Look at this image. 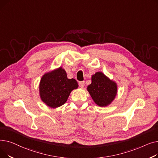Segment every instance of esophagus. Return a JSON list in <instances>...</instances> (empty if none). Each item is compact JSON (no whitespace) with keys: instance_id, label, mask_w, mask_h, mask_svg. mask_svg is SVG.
<instances>
[{"instance_id":"1","label":"esophagus","mask_w":158,"mask_h":158,"mask_svg":"<svg viewBox=\"0 0 158 158\" xmlns=\"http://www.w3.org/2000/svg\"><path fill=\"white\" fill-rule=\"evenodd\" d=\"M79 87H81V88H83L85 87V82L84 81H81L79 82Z\"/></svg>"}]
</instances>
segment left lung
<instances>
[{
	"mask_svg": "<svg viewBox=\"0 0 158 158\" xmlns=\"http://www.w3.org/2000/svg\"><path fill=\"white\" fill-rule=\"evenodd\" d=\"M117 82L110 79L102 72H97L92 76V83L87 90L94 102L100 107L110 105L117 94Z\"/></svg>",
	"mask_w": 158,
	"mask_h": 158,
	"instance_id": "obj_1",
	"label": "left lung"
}]
</instances>
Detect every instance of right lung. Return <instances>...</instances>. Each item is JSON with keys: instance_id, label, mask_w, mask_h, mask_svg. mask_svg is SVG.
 <instances>
[{"instance_id": "right-lung-1", "label": "right lung", "mask_w": 158, "mask_h": 158, "mask_svg": "<svg viewBox=\"0 0 158 158\" xmlns=\"http://www.w3.org/2000/svg\"><path fill=\"white\" fill-rule=\"evenodd\" d=\"M78 86L76 80L69 79L64 69L60 66L43 75L39 85V94L47 106L56 108L63 105L72 91Z\"/></svg>"}]
</instances>
